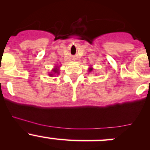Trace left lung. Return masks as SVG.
<instances>
[{"label": "left lung", "mask_w": 150, "mask_h": 150, "mask_svg": "<svg viewBox=\"0 0 150 150\" xmlns=\"http://www.w3.org/2000/svg\"><path fill=\"white\" fill-rule=\"evenodd\" d=\"M92 70H93V68L90 67V68H89V69H88V71H89V72H91V71H92Z\"/></svg>", "instance_id": "8db88e82"}]
</instances>
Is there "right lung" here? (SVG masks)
Listing matches in <instances>:
<instances>
[{
	"label": "right lung",
	"instance_id": "1",
	"mask_svg": "<svg viewBox=\"0 0 150 150\" xmlns=\"http://www.w3.org/2000/svg\"><path fill=\"white\" fill-rule=\"evenodd\" d=\"M59 74V69L57 68V67H56V68H54V69H52V72H51V74H49L50 76H54V74Z\"/></svg>",
	"mask_w": 150,
	"mask_h": 150
}]
</instances>
